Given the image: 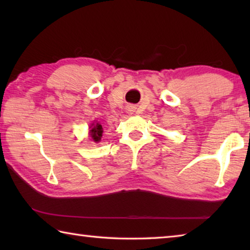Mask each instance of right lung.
<instances>
[{"label": "right lung", "mask_w": 250, "mask_h": 250, "mask_svg": "<svg viewBox=\"0 0 250 250\" xmlns=\"http://www.w3.org/2000/svg\"><path fill=\"white\" fill-rule=\"evenodd\" d=\"M103 133H104L103 125L99 124L92 125V126L90 128V131H89V135H90L91 140H94L95 142H99L101 140V137H103Z\"/></svg>", "instance_id": "add662e5"}]
</instances>
